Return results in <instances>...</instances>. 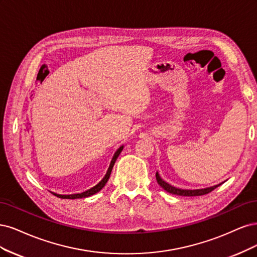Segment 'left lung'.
Masks as SVG:
<instances>
[{
	"label": "left lung",
	"mask_w": 257,
	"mask_h": 257,
	"mask_svg": "<svg viewBox=\"0 0 257 257\" xmlns=\"http://www.w3.org/2000/svg\"><path fill=\"white\" fill-rule=\"evenodd\" d=\"M156 179H157V183H158L161 186V188H163L167 192L172 193V194H176V195H183V196L204 195V194H207V193L213 191L214 189L220 186V185H218V186H213V187H210V188L200 189V190H183V189H177L175 187L169 185L168 183H165L164 180L161 179V177L159 176L158 173H156Z\"/></svg>",
	"instance_id": "1"
}]
</instances>
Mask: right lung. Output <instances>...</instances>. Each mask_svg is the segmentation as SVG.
I'll list each match as a JSON object with an SVG mask.
<instances>
[{
    "mask_svg": "<svg viewBox=\"0 0 257 257\" xmlns=\"http://www.w3.org/2000/svg\"><path fill=\"white\" fill-rule=\"evenodd\" d=\"M121 151H122V146L119 147L118 150H117V152L114 154L113 158H112V161H111V164H110V167H109V170H107V172H106V174H105V176L103 177V179H102L98 185H96L95 187H93L92 189L87 190V191H85V192L78 193V194H70V195H61V194H56V193H53V194H54L55 196H57V197H60V198H69V200H73V198H83V197H87V196H90V195H93V194L99 192V191H100V190L105 186L106 181L109 180L110 175H111V172H112V169H113V167H114V163H115V161H116L117 157L119 156V154H120Z\"/></svg>",
    "mask_w": 257,
    "mask_h": 257,
    "instance_id": "add662e5",
    "label": "right lung"
}]
</instances>
